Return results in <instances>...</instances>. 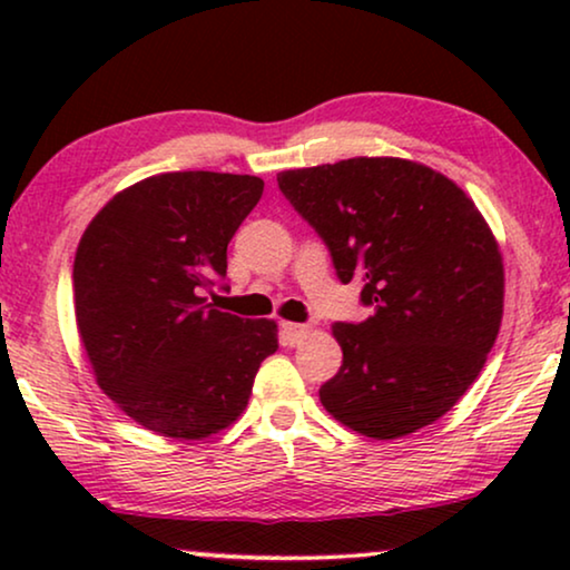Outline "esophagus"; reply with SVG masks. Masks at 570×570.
<instances>
[{
	"label": "esophagus",
	"instance_id": "esophagus-1",
	"mask_svg": "<svg viewBox=\"0 0 570 570\" xmlns=\"http://www.w3.org/2000/svg\"><path fill=\"white\" fill-rule=\"evenodd\" d=\"M308 326L306 324H293V322H283L279 324V334H283V345H301L303 340L308 337Z\"/></svg>",
	"mask_w": 570,
	"mask_h": 570
}]
</instances>
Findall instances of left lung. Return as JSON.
<instances>
[{
  "instance_id": "1",
  "label": "left lung",
  "mask_w": 570,
  "mask_h": 570,
  "mask_svg": "<svg viewBox=\"0 0 570 570\" xmlns=\"http://www.w3.org/2000/svg\"><path fill=\"white\" fill-rule=\"evenodd\" d=\"M283 197L330 248L340 283L363 279L365 322L332 326L342 365L326 412L368 439H400L454 407L501 330L503 262L474 202L400 158L283 170Z\"/></svg>"
}]
</instances>
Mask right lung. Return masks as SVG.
<instances>
[{
	"label": "right lung",
	"mask_w": 570,
	"mask_h": 570,
	"mask_svg": "<svg viewBox=\"0 0 570 570\" xmlns=\"http://www.w3.org/2000/svg\"><path fill=\"white\" fill-rule=\"evenodd\" d=\"M256 176L176 170L116 194L77 246L72 287L98 386L147 431L207 439L230 425L277 324L213 308L228 244L262 199Z\"/></svg>",
	"instance_id": "right-lung-1"
}]
</instances>
